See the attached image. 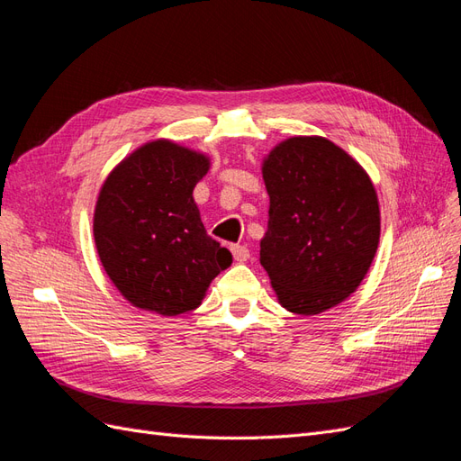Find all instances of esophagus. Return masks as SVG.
<instances>
[{"instance_id": "1", "label": "esophagus", "mask_w": 461, "mask_h": 461, "mask_svg": "<svg viewBox=\"0 0 461 461\" xmlns=\"http://www.w3.org/2000/svg\"><path fill=\"white\" fill-rule=\"evenodd\" d=\"M230 252H232V258H234L236 261H240V263L248 261V258H249V249H248V246L232 244V246H230Z\"/></svg>"}]
</instances>
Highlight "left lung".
Wrapping results in <instances>:
<instances>
[{
  "instance_id": "1",
  "label": "left lung",
  "mask_w": 461,
  "mask_h": 461,
  "mask_svg": "<svg viewBox=\"0 0 461 461\" xmlns=\"http://www.w3.org/2000/svg\"><path fill=\"white\" fill-rule=\"evenodd\" d=\"M269 227L259 261L283 308L317 315L364 281L381 234L376 192L344 149L321 136L278 144L263 163Z\"/></svg>"
}]
</instances>
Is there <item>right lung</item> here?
Segmentation results:
<instances>
[{"label":"right lung","instance_id":"1","mask_svg":"<svg viewBox=\"0 0 461 461\" xmlns=\"http://www.w3.org/2000/svg\"><path fill=\"white\" fill-rule=\"evenodd\" d=\"M202 153L156 140L107 176L94 213L97 254L121 294L140 310H196L213 278L232 263L203 229L192 192L207 173Z\"/></svg>","mask_w":461,"mask_h":461}]
</instances>
